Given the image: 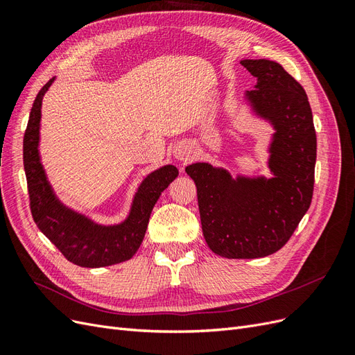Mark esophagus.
<instances>
[{
    "label": "esophagus",
    "mask_w": 355,
    "mask_h": 355,
    "mask_svg": "<svg viewBox=\"0 0 355 355\" xmlns=\"http://www.w3.org/2000/svg\"><path fill=\"white\" fill-rule=\"evenodd\" d=\"M173 155L179 161H188V159L194 157V148H192V145L188 144V142L178 144V146L175 148V151H173Z\"/></svg>",
    "instance_id": "obj_1"
}]
</instances>
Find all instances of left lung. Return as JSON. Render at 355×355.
Masks as SVG:
<instances>
[{
    "label": "left lung",
    "mask_w": 355,
    "mask_h": 355,
    "mask_svg": "<svg viewBox=\"0 0 355 355\" xmlns=\"http://www.w3.org/2000/svg\"><path fill=\"white\" fill-rule=\"evenodd\" d=\"M253 90L244 102L254 120L270 125L263 175L232 176L209 163L185 167L197 187L202 235L213 253L228 259L272 254L292 237L314 189L317 137L305 90L280 63L244 59Z\"/></svg>",
    "instance_id": "1"
}]
</instances>
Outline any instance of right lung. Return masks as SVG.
<instances>
[{
  "instance_id": "right-lung-1",
  "label": "right lung",
  "mask_w": 355,
  "mask_h": 355,
  "mask_svg": "<svg viewBox=\"0 0 355 355\" xmlns=\"http://www.w3.org/2000/svg\"><path fill=\"white\" fill-rule=\"evenodd\" d=\"M51 78L37 94L24 137V166L31 211L37 227L67 259L84 268H102L132 259L141 247L149 216L179 170L166 164L148 173L139 184L127 216L118 223H99L67 206L53 189L40 154L42 98L55 83Z\"/></svg>"
}]
</instances>
